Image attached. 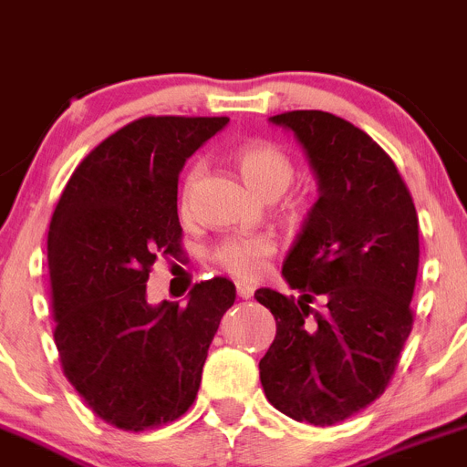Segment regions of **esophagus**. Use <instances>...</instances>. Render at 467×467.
I'll list each match as a JSON object with an SVG mask.
<instances>
[{"mask_svg": "<svg viewBox=\"0 0 467 467\" xmlns=\"http://www.w3.org/2000/svg\"><path fill=\"white\" fill-rule=\"evenodd\" d=\"M254 293H255L254 285H248V283H237V295L242 299H251L254 297Z\"/></svg>", "mask_w": 467, "mask_h": 467, "instance_id": "esophagus-1", "label": "esophagus"}]
</instances>
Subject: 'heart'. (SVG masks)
<instances>
[{
	"mask_svg": "<svg viewBox=\"0 0 467 467\" xmlns=\"http://www.w3.org/2000/svg\"><path fill=\"white\" fill-rule=\"evenodd\" d=\"M237 168L246 184L260 193L263 198L269 195H281L290 186L295 177V165L290 156L281 147L272 142H251L237 151ZM202 165H193L186 174L184 186H182V204H189L191 193L198 184ZM274 254V242L269 237H234L228 239L219 248V263L228 272L237 274L242 278H255L263 274L265 260Z\"/></svg>",
	"mask_w": 467,
	"mask_h": 467,
	"instance_id": "heart-1",
	"label": "heart"
}]
</instances>
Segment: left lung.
<instances>
[{
  "label": "left lung",
  "mask_w": 467,
  "mask_h": 467,
  "mask_svg": "<svg viewBox=\"0 0 467 467\" xmlns=\"http://www.w3.org/2000/svg\"><path fill=\"white\" fill-rule=\"evenodd\" d=\"M269 124L299 142L317 200L283 260L297 302L255 290L276 320L260 382L283 415L332 426L371 405L394 376L412 329L420 223L396 165L350 121L293 110ZM313 296L327 308L308 321Z\"/></svg>",
  "instance_id": "obj_1"
}]
</instances>
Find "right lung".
<instances>
[{
    "label": "right lung",
    "instance_id": "right-lung-1",
    "mask_svg": "<svg viewBox=\"0 0 467 467\" xmlns=\"http://www.w3.org/2000/svg\"><path fill=\"white\" fill-rule=\"evenodd\" d=\"M228 121H130L78 165L52 213L47 269L64 376L117 429H156L189 410L234 304L223 276L198 283L186 304L147 299L156 258L182 254V168Z\"/></svg>",
    "mask_w": 467,
    "mask_h": 467
}]
</instances>
